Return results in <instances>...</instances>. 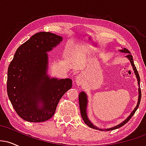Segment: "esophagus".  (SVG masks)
<instances>
[{
    "instance_id": "esophagus-1",
    "label": "esophagus",
    "mask_w": 146,
    "mask_h": 146,
    "mask_svg": "<svg viewBox=\"0 0 146 146\" xmlns=\"http://www.w3.org/2000/svg\"><path fill=\"white\" fill-rule=\"evenodd\" d=\"M75 82H76L77 84L80 85L82 84L83 82V75L82 74H79L78 76L75 78Z\"/></svg>"
}]
</instances>
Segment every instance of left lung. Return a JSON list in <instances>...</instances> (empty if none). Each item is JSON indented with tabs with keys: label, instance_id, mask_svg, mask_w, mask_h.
<instances>
[{
	"label": "left lung",
	"instance_id": "left-lung-1",
	"mask_svg": "<svg viewBox=\"0 0 146 146\" xmlns=\"http://www.w3.org/2000/svg\"><path fill=\"white\" fill-rule=\"evenodd\" d=\"M121 52H123V53H128V55L126 56V58H128L129 60L130 61V63H131L132 67H133V70L134 71H135V75H136L137 76V81H138V84L139 85V99H138V103H137V106L135 107V110H133V111L132 112L131 114L130 115V116H129L128 118L124 120L122 123H120V124L116 125V126L115 127H113V128H108V129H104V130H106V131H110V130H115V129H117L119 128H121V126H123V125H125V123L128 122L129 120L131 119V117L133 116L134 114L135 113V112H136V110H137V108H138L139 106V104H140V102H141V88H140V78H139V73L138 71H137V68L136 66H135V64H134V62H133V58H132V56L131 54H130V52L128 51V49H126V48H123V49L122 50H119ZM87 102H88V100H87V96L86 95V93H84V92H81V93H80V95H79V104H80V112H81V116L82 117L84 121V123H86V124L88 125V126H89L90 128H94L95 130H104L103 129H101V128H97L96 126H95L93 124V123H91L89 121V119H88V117H87V114H86V105H87Z\"/></svg>",
	"mask_w": 146,
	"mask_h": 146
}]
</instances>
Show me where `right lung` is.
<instances>
[{"label": "right lung", "instance_id": "right-lung-1", "mask_svg": "<svg viewBox=\"0 0 146 146\" xmlns=\"http://www.w3.org/2000/svg\"><path fill=\"white\" fill-rule=\"evenodd\" d=\"M62 40L54 33H37L18 48L9 65L8 97L16 113L25 121L51 119L60 100L71 88V79H51L46 75V52Z\"/></svg>", "mask_w": 146, "mask_h": 146}]
</instances>
